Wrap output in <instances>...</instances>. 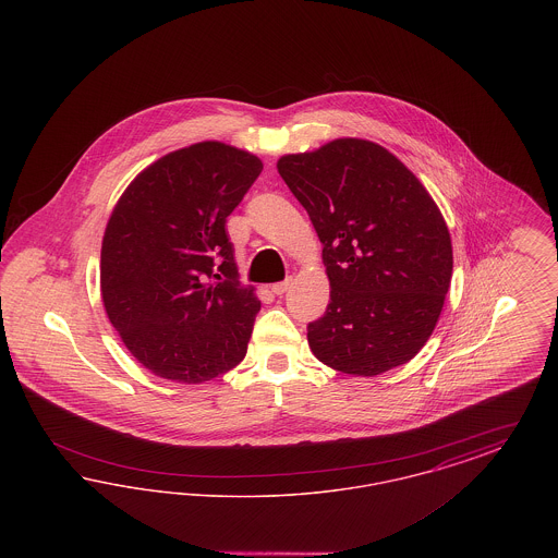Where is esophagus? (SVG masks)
Instances as JSON below:
<instances>
[{"label": "esophagus", "mask_w": 558, "mask_h": 558, "mask_svg": "<svg viewBox=\"0 0 558 558\" xmlns=\"http://www.w3.org/2000/svg\"><path fill=\"white\" fill-rule=\"evenodd\" d=\"M292 278H287V280H282V282H276V284H271V292L274 294H284V292L291 289Z\"/></svg>", "instance_id": "obj_1"}]
</instances>
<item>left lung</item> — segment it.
Listing matches in <instances>:
<instances>
[{
    "mask_svg": "<svg viewBox=\"0 0 558 558\" xmlns=\"http://www.w3.org/2000/svg\"><path fill=\"white\" fill-rule=\"evenodd\" d=\"M278 173L324 244L330 303L307 326L314 355L355 376L410 362L435 330L453 267L430 194L387 148L357 137L287 155Z\"/></svg>",
    "mask_w": 558,
    "mask_h": 558,
    "instance_id": "1",
    "label": "left lung"
}]
</instances>
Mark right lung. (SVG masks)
I'll return each instance as SVG.
<instances>
[{
  "label": "right lung",
  "instance_id": "obj_1",
  "mask_svg": "<svg viewBox=\"0 0 558 558\" xmlns=\"http://www.w3.org/2000/svg\"><path fill=\"white\" fill-rule=\"evenodd\" d=\"M264 162L198 142L146 167L108 219L100 291L133 357L173 383L198 385L239 366L262 301L239 282L228 215Z\"/></svg>",
  "mask_w": 558,
  "mask_h": 558
}]
</instances>
